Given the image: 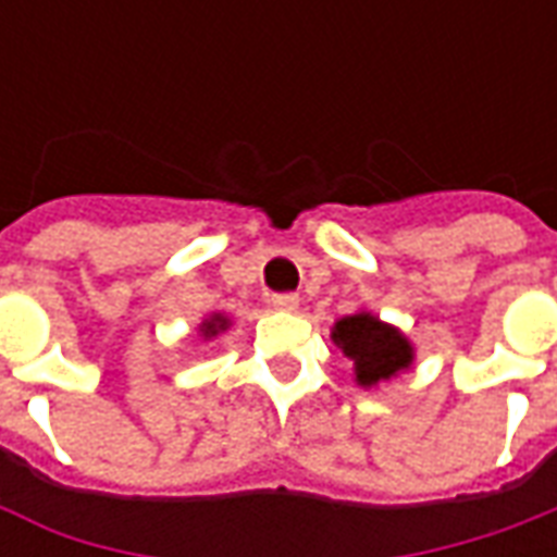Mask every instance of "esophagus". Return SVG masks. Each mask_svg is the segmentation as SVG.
Wrapping results in <instances>:
<instances>
[{
  "label": "esophagus",
  "instance_id": "1",
  "mask_svg": "<svg viewBox=\"0 0 557 557\" xmlns=\"http://www.w3.org/2000/svg\"><path fill=\"white\" fill-rule=\"evenodd\" d=\"M271 307L283 310V313H292V310H298V295L295 292H277V295H271Z\"/></svg>",
  "mask_w": 557,
  "mask_h": 557
}]
</instances>
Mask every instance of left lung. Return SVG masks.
Wrapping results in <instances>:
<instances>
[{"instance_id": "obj_1", "label": "left lung", "mask_w": 557, "mask_h": 557, "mask_svg": "<svg viewBox=\"0 0 557 557\" xmlns=\"http://www.w3.org/2000/svg\"><path fill=\"white\" fill-rule=\"evenodd\" d=\"M331 339L355 363V382L361 387L387 382L403 370H409L414 361L409 339L394 325H385L379 315L363 313V310L355 315H343L331 331Z\"/></svg>"}]
</instances>
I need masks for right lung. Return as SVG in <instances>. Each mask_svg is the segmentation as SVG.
<instances>
[{"instance_id": "right-lung-1", "label": "right lung", "mask_w": 557, "mask_h": 557, "mask_svg": "<svg viewBox=\"0 0 557 557\" xmlns=\"http://www.w3.org/2000/svg\"><path fill=\"white\" fill-rule=\"evenodd\" d=\"M226 327H230V319H226V315L214 313V315H208L206 322L199 325V334H202L206 339H211V337H218L220 331H226Z\"/></svg>"}]
</instances>
